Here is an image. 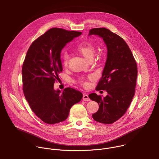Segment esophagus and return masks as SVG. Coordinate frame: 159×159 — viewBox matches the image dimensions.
I'll return each instance as SVG.
<instances>
[{
    "label": "esophagus",
    "instance_id": "34e87169",
    "mask_svg": "<svg viewBox=\"0 0 159 159\" xmlns=\"http://www.w3.org/2000/svg\"><path fill=\"white\" fill-rule=\"evenodd\" d=\"M83 100L85 101H90V98H89V96L87 94H84L83 96Z\"/></svg>",
    "mask_w": 159,
    "mask_h": 159
}]
</instances>
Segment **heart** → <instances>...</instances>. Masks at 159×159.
Masks as SVG:
<instances>
[{
	"mask_svg": "<svg viewBox=\"0 0 159 159\" xmlns=\"http://www.w3.org/2000/svg\"><path fill=\"white\" fill-rule=\"evenodd\" d=\"M76 50L89 61H91L95 55V48L94 45L88 41H83L79 44L76 47ZM69 53L66 52H63L61 55V61L63 66H67L68 62H69ZM80 83L82 85H85V82L83 80H80Z\"/></svg>",
	"mask_w": 159,
	"mask_h": 159,
	"instance_id": "obj_1",
	"label": "heart"
}]
</instances>
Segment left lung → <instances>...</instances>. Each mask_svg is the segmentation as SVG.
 Here are the masks:
<instances>
[{"label": "left lung", "instance_id": "8db88e82", "mask_svg": "<svg viewBox=\"0 0 159 159\" xmlns=\"http://www.w3.org/2000/svg\"><path fill=\"white\" fill-rule=\"evenodd\" d=\"M102 38L107 47V59L96 90H104L107 95L102 98L96 93L89 95L97 102L99 110L93 115L98 122L111 124L122 117L134 95L138 70L134 57L123 38L104 28H93L89 36Z\"/></svg>", "mask_w": 159, "mask_h": 159}]
</instances>
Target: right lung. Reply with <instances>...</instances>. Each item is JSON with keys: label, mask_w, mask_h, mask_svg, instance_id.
<instances>
[{"label": "right lung", "mask_w": 159, "mask_h": 159, "mask_svg": "<svg viewBox=\"0 0 159 159\" xmlns=\"http://www.w3.org/2000/svg\"><path fill=\"white\" fill-rule=\"evenodd\" d=\"M81 32L61 28L49 30L30 46L22 68L23 92L34 114L43 122L55 124L65 121L71 107L83 97L78 90L67 87L55 90L63 68L61 50Z\"/></svg>", "instance_id": "1"}]
</instances>
